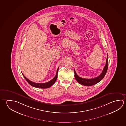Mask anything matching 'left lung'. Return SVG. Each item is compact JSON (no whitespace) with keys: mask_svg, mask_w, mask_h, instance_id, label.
Listing matches in <instances>:
<instances>
[{"mask_svg":"<svg viewBox=\"0 0 126 126\" xmlns=\"http://www.w3.org/2000/svg\"><path fill=\"white\" fill-rule=\"evenodd\" d=\"M108 53H107V57L106 60V64L104 67V69L102 71L101 73L96 77H95L92 79H85L79 77L77 75V73L74 69V72L75 74V79L79 84H81L84 86H92L97 84L98 82L100 81L102 79L104 78V76L106 75L107 71L108 68Z\"/></svg>","mask_w":126,"mask_h":126,"instance_id":"obj_1","label":"left lung"}]
</instances>
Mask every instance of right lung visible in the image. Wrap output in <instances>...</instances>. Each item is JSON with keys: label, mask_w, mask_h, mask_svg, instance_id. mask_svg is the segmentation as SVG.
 Wrapping results in <instances>:
<instances>
[{"label": "right lung", "mask_w": 126, "mask_h": 126, "mask_svg": "<svg viewBox=\"0 0 126 126\" xmlns=\"http://www.w3.org/2000/svg\"><path fill=\"white\" fill-rule=\"evenodd\" d=\"M59 68V67L58 68L57 71V73L56 74L55 76L54 77L53 79H51V80L49 81V82H47L45 83H34L33 82L31 81V80H30L29 79H28L27 77H26L22 73V74L23 76V77H24L25 79H26V80L27 81V82L31 86L34 87H35V88H49L50 87H51L52 85H53V84H54V83L55 82L56 80L57 79L58 71Z\"/></svg>", "instance_id": "obj_1"}]
</instances>
